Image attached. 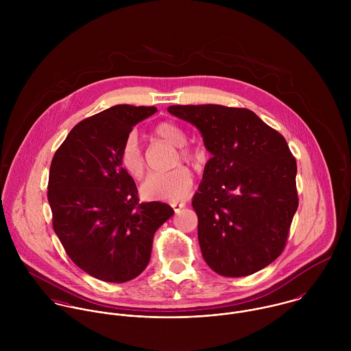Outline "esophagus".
<instances>
[{"mask_svg":"<svg viewBox=\"0 0 351 351\" xmlns=\"http://www.w3.org/2000/svg\"><path fill=\"white\" fill-rule=\"evenodd\" d=\"M170 205L174 208V210H176V212H180L182 208H185V205H186V204H185V202H177V201H171V202H170Z\"/></svg>","mask_w":351,"mask_h":351,"instance_id":"34e87169","label":"esophagus"}]
</instances>
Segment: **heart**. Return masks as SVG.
Here are the masks:
<instances>
[{
  "label": "heart",
  "mask_w": 351,
  "mask_h": 351,
  "mask_svg": "<svg viewBox=\"0 0 351 351\" xmlns=\"http://www.w3.org/2000/svg\"><path fill=\"white\" fill-rule=\"evenodd\" d=\"M154 134L177 146L180 158L185 162H197L201 158L200 149L185 145V132L174 123L163 121L154 128ZM120 162L124 170L134 178L139 180L146 171V160L141 150L138 136L131 134L124 141L120 150ZM193 185V176L189 169L178 166L173 170L163 173H152L141 186V195L143 199L152 201L181 200L186 197Z\"/></svg>",
  "instance_id": "1"
}]
</instances>
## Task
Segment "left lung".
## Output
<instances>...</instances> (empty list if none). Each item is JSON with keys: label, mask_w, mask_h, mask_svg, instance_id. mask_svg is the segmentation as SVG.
I'll return each mask as SVG.
<instances>
[{"label": "left lung", "mask_w": 351, "mask_h": 351, "mask_svg": "<svg viewBox=\"0 0 351 351\" xmlns=\"http://www.w3.org/2000/svg\"><path fill=\"white\" fill-rule=\"evenodd\" d=\"M167 110L197 127L212 154L192 200L205 262L224 277L266 267L285 249L299 206L298 165L285 138L246 108Z\"/></svg>", "instance_id": "left-lung-1"}]
</instances>
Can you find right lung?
<instances>
[{
	"label": "right lung",
	"instance_id": "obj_1",
	"mask_svg": "<svg viewBox=\"0 0 351 351\" xmlns=\"http://www.w3.org/2000/svg\"><path fill=\"white\" fill-rule=\"evenodd\" d=\"M155 106L114 105L80 121L51 162L52 227L70 259L105 282H125L149 265L155 231L170 205L139 202L120 150L134 125Z\"/></svg>",
	"mask_w": 351,
	"mask_h": 351
}]
</instances>
